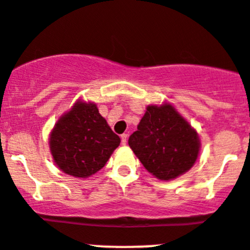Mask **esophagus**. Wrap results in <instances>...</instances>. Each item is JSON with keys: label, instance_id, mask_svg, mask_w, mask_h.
I'll return each mask as SVG.
<instances>
[{"label": "esophagus", "instance_id": "34e87169", "mask_svg": "<svg viewBox=\"0 0 250 250\" xmlns=\"http://www.w3.org/2000/svg\"><path fill=\"white\" fill-rule=\"evenodd\" d=\"M121 142H122L123 146L127 144V134H122V136H121Z\"/></svg>", "mask_w": 250, "mask_h": 250}]
</instances>
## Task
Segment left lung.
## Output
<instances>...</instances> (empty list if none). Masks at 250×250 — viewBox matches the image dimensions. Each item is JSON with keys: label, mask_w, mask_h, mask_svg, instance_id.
<instances>
[{"label": "left lung", "mask_w": 250, "mask_h": 250, "mask_svg": "<svg viewBox=\"0 0 250 250\" xmlns=\"http://www.w3.org/2000/svg\"><path fill=\"white\" fill-rule=\"evenodd\" d=\"M128 139L130 149L153 176L174 180L188 172L199 158V133L169 102L149 104Z\"/></svg>", "instance_id": "8db88e82"}]
</instances>
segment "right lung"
<instances>
[{
	"mask_svg": "<svg viewBox=\"0 0 250 250\" xmlns=\"http://www.w3.org/2000/svg\"><path fill=\"white\" fill-rule=\"evenodd\" d=\"M121 143L93 102L78 100L62 114L49 134L57 167L74 178L86 179L106 165Z\"/></svg>",
	"mask_w": 250,
	"mask_h": 250,
	"instance_id": "add662e5",
	"label": "right lung"
}]
</instances>
